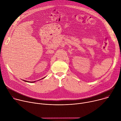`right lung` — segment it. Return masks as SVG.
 Returning a JSON list of instances; mask_svg holds the SVG:
<instances>
[{
    "label": "right lung",
    "mask_w": 121,
    "mask_h": 121,
    "mask_svg": "<svg viewBox=\"0 0 121 121\" xmlns=\"http://www.w3.org/2000/svg\"><path fill=\"white\" fill-rule=\"evenodd\" d=\"M45 77H44V78H42V79H44V78H45ZM41 79H40V80H41ZM23 81H24V82H36V81H34V82H29V81H25V80H23ZM39 81V80H38Z\"/></svg>",
    "instance_id": "add662e5"
}]
</instances>
